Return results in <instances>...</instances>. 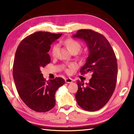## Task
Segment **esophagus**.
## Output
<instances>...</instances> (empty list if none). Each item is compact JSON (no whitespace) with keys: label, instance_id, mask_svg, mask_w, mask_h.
<instances>
[{"label":"esophagus","instance_id":"34e87169","mask_svg":"<svg viewBox=\"0 0 134 134\" xmlns=\"http://www.w3.org/2000/svg\"><path fill=\"white\" fill-rule=\"evenodd\" d=\"M65 82L67 83H71L72 82V79L71 78H66L65 79Z\"/></svg>","mask_w":134,"mask_h":134}]
</instances>
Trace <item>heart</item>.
<instances>
[{"label": "heart", "mask_w": 134, "mask_h": 134, "mask_svg": "<svg viewBox=\"0 0 134 134\" xmlns=\"http://www.w3.org/2000/svg\"><path fill=\"white\" fill-rule=\"evenodd\" d=\"M65 45H66L67 48H68V49L71 52L72 51H77L78 52L80 51V49H81V45L80 43L79 42L77 41L76 40H74L72 39H68L67 40L65 41L64 42ZM58 47L57 45H54L53 48H52V51H51V54L52 55L53 57H55L57 54L58 52ZM73 67L72 65H70L69 67L70 68H72ZM66 71L67 72H70V70L69 69L66 70Z\"/></svg>", "instance_id": "1"}]
</instances>
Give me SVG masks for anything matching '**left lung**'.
Listing matches in <instances>:
<instances>
[{"label": "left lung", "mask_w": 134, "mask_h": 134, "mask_svg": "<svg viewBox=\"0 0 134 134\" xmlns=\"http://www.w3.org/2000/svg\"><path fill=\"white\" fill-rule=\"evenodd\" d=\"M72 37L83 40L89 51L80 72L92 74L88 83L77 81L76 101L86 110H99L108 103L114 92L118 75L116 55L107 39L97 32L80 29Z\"/></svg>", "instance_id": "obj_1"}]
</instances>
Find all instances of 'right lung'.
I'll use <instances>...</instances> for the list:
<instances>
[{"instance_id": "right-lung-1", "label": "right lung", "mask_w": 134, "mask_h": 134, "mask_svg": "<svg viewBox=\"0 0 134 134\" xmlns=\"http://www.w3.org/2000/svg\"><path fill=\"white\" fill-rule=\"evenodd\" d=\"M62 34L39 31L28 35L16 51L13 76L17 91L28 108L37 112H46L55 105V93L64 80L55 77L47 81L41 69L51 62L48 54L51 44Z\"/></svg>"}]
</instances>
